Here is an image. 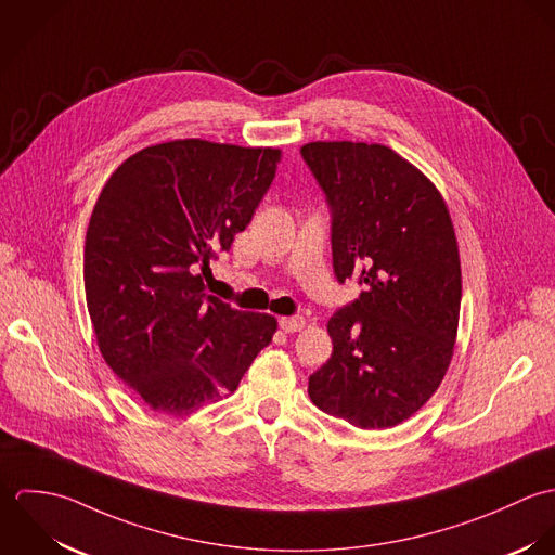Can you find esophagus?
Wrapping results in <instances>:
<instances>
[{
	"instance_id": "1",
	"label": "esophagus",
	"mask_w": 555,
	"mask_h": 555,
	"mask_svg": "<svg viewBox=\"0 0 555 555\" xmlns=\"http://www.w3.org/2000/svg\"><path fill=\"white\" fill-rule=\"evenodd\" d=\"M305 324L307 322L300 315H292V318H281L279 320V326H281L283 333H300L305 328Z\"/></svg>"
}]
</instances>
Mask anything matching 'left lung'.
I'll return each mask as SVG.
<instances>
[{"label":"left lung","mask_w":555,"mask_h":555,"mask_svg":"<svg viewBox=\"0 0 555 555\" xmlns=\"http://www.w3.org/2000/svg\"><path fill=\"white\" fill-rule=\"evenodd\" d=\"M300 154L331 210L334 276L364 287L331 318L333 356L309 395L353 427L388 429L431 399L452 358L461 266L450 215L386 145L315 141Z\"/></svg>","instance_id":"obj_1"}]
</instances>
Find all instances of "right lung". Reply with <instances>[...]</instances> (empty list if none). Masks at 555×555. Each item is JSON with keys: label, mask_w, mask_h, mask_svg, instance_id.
<instances>
[{"label": "right lung", "mask_w": 555, "mask_h": 555, "mask_svg": "<svg viewBox=\"0 0 555 555\" xmlns=\"http://www.w3.org/2000/svg\"><path fill=\"white\" fill-rule=\"evenodd\" d=\"M279 150L202 139L150 145L124 160L92 212L83 279L99 347L152 410L191 414L237 388L276 320L206 294L274 176Z\"/></svg>", "instance_id": "obj_1"}]
</instances>
